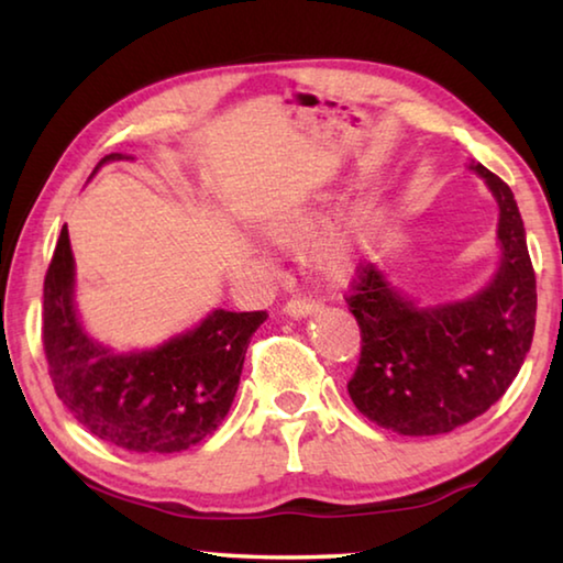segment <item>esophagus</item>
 I'll return each instance as SVG.
<instances>
[{"mask_svg":"<svg viewBox=\"0 0 563 563\" xmlns=\"http://www.w3.org/2000/svg\"><path fill=\"white\" fill-rule=\"evenodd\" d=\"M283 310H285V316H290V318H305V316H310L312 310H318V300L292 298V300L285 302Z\"/></svg>","mask_w":563,"mask_h":563,"instance_id":"esophagus-1","label":"esophagus"}]
</instances>
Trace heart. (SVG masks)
<instances>
[{
  "label": "heart",
  "mask_w": 563,
  "mask_h": 563,
  "mask_svg": "<svg viewBox=\"0 0 563 563\" xmlns=\"http://www.w3.org/2000/svg\"><path fill=\"white\" fill-rule=\"evenodd\" d=\"M300 233H302V218H298V216L285 218V221L275 223L271 228V235L278 243H290ZM312 258H316V263L325 273L340 275L342 271H345V265H347V245H345V241H342L340 235H330V238H325V241L318 243L316 253H312Z\"/></svg>",
  "instance_id": "b5f03b06"
}]
</instances>
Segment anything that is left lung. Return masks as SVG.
I'll list each match as a JSON object with an SVG mask.
<instances>
[{
  "mask_svg": "<svg viewBox=\"0 0 563 563\" xmlns=\"http://www.w3.org/2000/svg\"><path fill=\"white\" fill-rule=\"evenodd\" d=\"M499 203L504 247L487 290L442 308H415L375 265H357L345 302L360 325L352 402L385 430L430 437L487 412L519 375L537 325V275L511 188L474 166Z\"/></svg>",
  "mask_w": 563,
  "mask_h": 563,
  "instance_id": "1",
  "label": "left lung"
}]
</instances>
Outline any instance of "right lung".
I'll list each match as a JSON object with an SVG mask.
<instances>
[{"label":"right lung","mask_w":563,"mask_h":563,"mask_svg":"<svg viewBox=\"0 0 563 563\" xmlns=\"http://www.w3.org/2000/svg\"><path fill=\"white\" fill-rule=\"evenodd\" d=\"M119 158L109 154L99 166ZM71 290L74 258L64 225L44 278L42 340L54 393L76 422L136 454L188 450L218 430L241 383L245 350L268 312L216 310L156 350L113 355L81 330Z\"/></svg>","instance_id":"1"}]
</instances>
